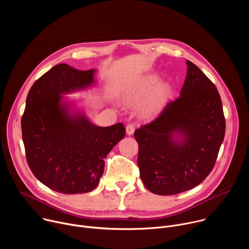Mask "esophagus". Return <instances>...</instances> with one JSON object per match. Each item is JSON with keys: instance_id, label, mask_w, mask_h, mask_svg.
Returning a JSON list of instances; mask_svg holds the SVG:
<instances>
[{"instance_id": "obj_1", "label": "esophagus", "mask_w": 249, "mask_h": 249, "mask_svg": "<svg viewBox=\"0 0 249 249\" xmlns=\"http://www.w3.org/2000/svg\"><path fill=\"white\" fill-rule=\"evenodd\" d=\"M134 131H135V126L133 124H128L126 126V133H127V135H129V136L133 135Z\"/></svg>"}]
</instances>
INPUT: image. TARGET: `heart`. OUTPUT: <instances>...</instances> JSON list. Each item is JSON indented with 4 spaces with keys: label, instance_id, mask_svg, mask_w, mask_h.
<instances>
[{
    "label": "heart",
    "instance_id": "1",
    "mask_svg": "<svg viewBox=\"0 0 249 249\" xmlns=\"http://www.w3.org/2000/svg\"><path fill=\"white\" fill-rule=\"evenodd\" d=\"M158 81H159V79L156 76L149 77L147 79V81L145 82L144 86L141 88L140 90H138L135 93L127 94L126 99L129 102H133V103L134 102H138L141 99H143L158 85ZM168 90H169L168 86L165 85V84L160 85L156 89V90L153 93V95L149 98V100L145 104L144 113L146 115H149V116L154 115V114L158 113L163 107V105H164V103L166 101V98H167V95H168Z\"/></svg>",
    "mask_w": 249,
    "mask_h": 249
}]
</instances>
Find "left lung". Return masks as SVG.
<instances>
[{"mask_svg":"<svg viewBox=\"0 0 249 249\" xmlns=\"http://www.w3.org/2000/svg\"><path fill=\"white\" fill-rule=\"evenodd\" d=\"M186 65L180 96L134 133L141 179L158 195L178 194L199 185L214 167L225 137L217 88L195 64L187 60Z\"/></svg>","mask_w":249,"mask_h":249,"instance_id":"obj_1","label":"left lung"}]
</instances>
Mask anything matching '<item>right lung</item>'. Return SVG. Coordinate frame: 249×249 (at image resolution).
<instances>
[{
  "mask_svg": "<svg viewBox=\"0 0 249 249\" xmlns=\"http://www.w3.org/2000/svg\"><path fill=\"white\" fill-rule=\"evenodd\" d=\"M95 70L67 64L50 69L33 84L21 117L26 160L36 178L64 194L92 191L103 174L106 156L125 137L122 123L92 124L83 113H71L66 93L94 84Z\"/></svg>",
  "mask_w": 249,
  "mask_h": 249,
  "instance_id": "right-lung-1",
  "label": "right lung"
}]
</instances>
